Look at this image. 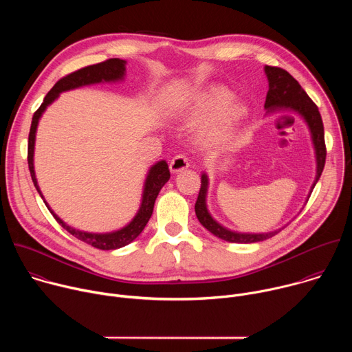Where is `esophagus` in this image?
Segmentation results:
<instances>
[{"instance_id": "esophagus-1", "label": "esophagus", "mask_w": 352, "mask_h": 352, "mask_svg": "<svg viewBox=\"0 0 352 352\" xmlns=\"http://www.w3.org/2000/svg\"><path fill=\"white\" fill-rule=\"evenodd\" d=\"M189 167V160L186 156L184 155H177L175 157H173V160L170 162V170L171 173H179L185 168Z\"/></svg>"}]
</instances>
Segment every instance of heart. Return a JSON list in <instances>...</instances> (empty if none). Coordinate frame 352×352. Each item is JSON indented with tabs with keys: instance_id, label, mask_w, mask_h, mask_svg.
Returning <instances> with one entry per match:
<instances>
[{
	"instance_id": "heart-1",
	"label": "heart",
	"mask_w": 352,
	"mask_h": 352,
	"mask_svg": "<svg viewBox=\"0 0 352 352\" xmlns=\"http://www.w3.org/2000/svg\"><path fill=\"white\" fill-rule=\"evenodd\" d=\"M232 100L234 94L227 87L210 86L189 98L185 106V117L190 122H205L214 118L206 129V140L210 143L223 142L248 114L245 104L232 103Z\"/></svg>"
}]
</instances>
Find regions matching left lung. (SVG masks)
<instances>
[{"instance_id": "obj_1", "label": "left lung", "mask_w": 352, "mask_h": 352, "mask_svg": "<svg viewBox=\"0 0 352 352\" xmlns=\"http://www.w3.org/2000/svg\"><path fill=\"white\" fill-rule=\"evenodd\" d=\"M265 72L267 75L269 80V91L266 96L265 109L267 111L274 110H289L295 111L305 120V122L309 126L312 142L315 146L316 153V178L312 185V189L315 188L318 179L322 175V171L324 168L326 163V144H324V129H323V121L319 113L318 106L312 102L311 97L307 94V91L300 87V85L283 68L277 67H265ZM208 186L209 179L206 174H202V184H200V190L197 195V200L195 204V213L197 220L200 221L206 230H209L213 235L235 243H252L265 241L267 238L274 236L281 230H276L266 234H245V232H235L230 231L228 228L219 224L209 213L206 206V195H208ZM311 189V192H312Z\"/></svg>"}]
</instances>
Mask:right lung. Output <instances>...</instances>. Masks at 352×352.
Masks as SVG:
<instances>
[{"instance_id": "add662e5", "label": "right lung", "mask_w": 352, "mask_h": 352, "mask_svg": "<svg viewBox=\"0 0 352 352\" xmlns=\"http://www.w3.org/2000/svg\"><path fill=\"white\" fill-rule=\"evenodd\" d=\"M125 64L126 61L120 60V58H110L106 60L100 64H94V65H89L85 68H80L64 78H61L54 86L53 89L47 93V96L44 97L41 106L37 109V111L33 114L32 118V125H30V132H29V143H28V164H29V170H30V175L33 179V184L37 189V192L40 193V196L43 197L40 188L37 185V179H36V174H34V167H33V153H34V139H36V129H37V124L38 120L41 117V114L44 113V110L47 109L48 104H52L54 100L60 96V93L71 90V89H76L80 86H86V85H93V83H100V82H116V80H121L125 75ZM170 179V170H168V164L162 160L159 163H156L152 168L148 170V174L146 177V182H144V188H143V196H142V204L139 208V212L136 213V216L133 217V220L125 226L124 228L114 231V232H106V234H93V232H85V231H79L75 230L69 226H67L52 209L50 206L44 204L48 208V210L52 212V214L54 216V219L57 220V223L67 230L71 235H74L75 238L97 248L102 250H111V249H118L122 248L128 243H131L133 239H136V236L143 231V228L146 227L148 219L152 217L153 213V208H155V202L156 197L160 192V189L164 186V184Z\"/></svg>"}]
</instances>
